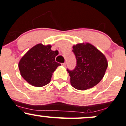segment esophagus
Wrapping results in <instances>:
<instances>
[{
  "label": "esophagus",
  "mask_w": 126,
  "mask_h": 126,
  "mask_svg": "<svg viewBox=\"0 0 126 126\" xmlns=\"http://www.w3.org/2000/svg\"><path fill=\"white\" fill-rule=\"evenodd\" d=\"M62 65H63V67H66V63H62Z\"/></svg>",
  "instance_id": "1"
}]
</instances>
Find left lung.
I'll list each match as a JSON object with an SVG mask.
<instances>
[{
	"mask_svg": "<svg viewBox=\"0 0 126 126\" xmlns=\"http://www.w3.org/2000/svg\"><path fill=\"white\" fill-rule=\"evenodd\" d=\"M76 66L73 70H67L72 87L85 90L95 86L103 78L108 66L106 56L90 43H79L73 46Z\"/></svg>",
	"mask_w": 126,
	"mask_h": 126,
	"instance_id": "left-lung-1",
	"label": "left lung"
}]
</instances>
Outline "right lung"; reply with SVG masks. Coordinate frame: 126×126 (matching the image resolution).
Masks as SVG:
<instances>
[{
    "instance_id": "add662e5",
    "label": "right lung",
    "mask_w": 126,
    "mask_h": 126,
    "mask_svg": "<svg viewBox=\"0 0 126 126\" xmlns=\"http://www.w3.org/2000/svg\"><path fill=\"white\" fill-rule=\"evenodd\" d=\"M51 45L38 44L30 49L19 63L23 78L34 87H43L51 81L53 73L60 63L55 61L58 51H53Z\"/></svg>"
}]
</instances>
